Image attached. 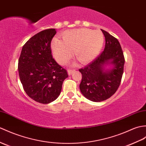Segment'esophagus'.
<instances>
[{"instance_id":"esophagus-1","label":"esophagus","mask_w":146,"mask_h":146,"mask_svg":"<svg viewBox=\"0 0 146 146\" xmlns=\"http://www.w3.org/2000/svg\"><path fill=\"white\" fill-rule=\"evenodd\" d=\"M74 70H68V75H71V74H72L73 72H74Z\"/></svg>"}]
</instances>
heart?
Returning <instances> with one entry per match:
<instances>
[{
    "mask_svg": "<svg viewBox=\"0 0 146 146\" xmlns=\"http://www.w3.org/2000/svg\"><path fill=\"white\" fill-rule=\"evenodd\" d=\"M104 42L101 30L88 29H74L63 33L62 40L54 39L51 43L54 58L59 63L65 65L74 55L83 64L92 62L99 55Z\"/></svg>",
    "mask_w": 146,
    "mask_h": 146,
    "instance_id": "obj_1",
    "label": "heart"
}]
</instances>
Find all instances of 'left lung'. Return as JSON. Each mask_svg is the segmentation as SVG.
<instances>
[{
    "label": "left lung",
    "instance_id": "1",
    "mask_svg": "<svg viewBox=\"0 0 146 146\" xmlns=\"http://www.w3.org/2000/svg\"><path fill=\"white\" fill-rule=\"evenodd\" d=\"M106 40L101 55L84 68L80 89L83 95L94 102L110 98L119 88L124 71V57L119 41L101 30Z\"/></svg>",
    "mask_w": 146,
    "mask_h": 146
}]
</instances>
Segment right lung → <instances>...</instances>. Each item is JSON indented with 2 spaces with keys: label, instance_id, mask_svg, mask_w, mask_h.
I'll return each instance as SVG.
<instances>
[{
  "label": "right lung",
  "instance_id": "1",
  "mask_svg": "<svg viewBox=\"0 0 146 146\" xmlns=\"http://www.w3.org/2000/svg\"><path fill=\"white\" fill-rule=\"evenodd\" d=\"M55 29L33 36L23 46L19 60L20 80L26 94L32 100L48 104L59 96L63 82L68 75L53 59L50 44Z\"/></svg>",
  "mask_w": 146,
  "mask_h": 146
}]
</instances>
